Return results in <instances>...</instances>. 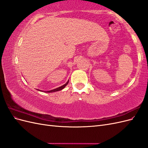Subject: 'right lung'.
I'll list each match as a JSON object with an SVG mask.
<instances>
[{
  "label": "right lung",
  "mask_w": 148,
  "mask_h": 148,
  "mask_svg": "<svg viewBox=\"0 0 148 148\" xmlns=\"http://www.w3.org/2000/svg\"><path fill=\"white\" fill-rule=\"evenodd\" d=\"M69 82V81L67 82L65 84L62 85V86H60V87L57 88H56V89H52V90H51V91H44V92H56V91H60V90H62V89H63L66 86V85L68 84ZM39 91H41V90H39Z\"/></svg>",
  "instance_id": "add662e5"
}]
</instances>
